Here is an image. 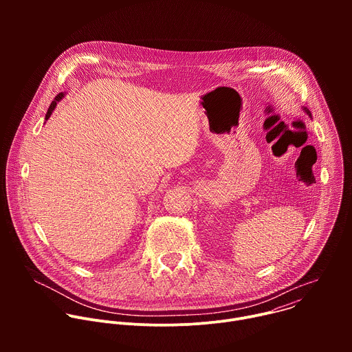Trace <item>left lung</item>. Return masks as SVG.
I'll list each match as a JSON object with an SVG mask.
<instances>
[{
    "instance_id": "1",
    "label": "left lung",
    "mask_w": 352,
    "mask_h": 352,
    "mask_svg": "<svg viewBox=\"0 0 352 352\" xmlns=\"http://www.w3.org/2000/svg\"><path fill=\"white\" fill-rule=\"evenodd\" d=\"M307 111H308V110H307Z\"/></svg>"
}]
</instances>
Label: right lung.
<instances>
[{
  "label": "right lung",
  "mask_w": 352,
  "mask_h": 352,
  "mask_svg": "<svg viewBox=\"0 0 352 352\" xmlns=\"http://www.w3.org/2000/svg\"><path fill=\"white\" fill-rule=\"evenodd\" d=\"M64 97V93H58L57 96H56V98H54V102L50 104V107H48V111H47V114H45V120H48L50 118V116L53 114V110L56 109V106H57V102H60V100Z\"/></svg>",
  "instance_id": "right-lung-1"
}]
</instances>
